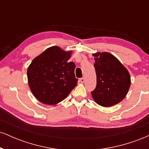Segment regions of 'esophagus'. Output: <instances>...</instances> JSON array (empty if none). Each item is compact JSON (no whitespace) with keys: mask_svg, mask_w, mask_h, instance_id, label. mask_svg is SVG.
<instances>
[{"mask_svg":"<svg viewBox=\"0 0 149 149\" xmlns=\"http://www.w3.org/2000/svg\"><path fill=\"white\" fill-rule=\"evenodd\" d=\"M79 80H80V83H84V82H85V78H80Z\"/></svg>","mask_w":149,"mask_h":149,"instance_id":"esophagus-1","label":"esophagus"}]
</instances>
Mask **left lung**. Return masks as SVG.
Masks as SVG:
<instances>
[{
	"label": "left lung",
	"instance_id": "1",
	"mask_svg": "<svg viewBox=\"0 0 149 149\" xmlns=\"http://www.w3.org/2000/svg\"><path fill=\"white\" fill-rule=\"evenodd\" d=\"M97 74L96 88L91 92L97 104L104 107L120 102L127 95L131 80L125 67L109 52L93 54Z\"/></svg>",
	"mask_w": 149,
	"mask_h": 149
}]
</instances>
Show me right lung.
I'll use <instances>...</instances> for the list:
<instances>
[{"instance_id":"right-lung-1","label":"right lung","mask_w":149,"mask_h":149,"mask_svg":"<svg viewBox=\"0 0 149 149\" xmlns=\"http://www.w3.org/2000/svg\"><path fill=\"white\" fill-rule=\"evenodd\" d=\"M71 52L50 47L31 61L27 70L31 91L39 102L54 105L64 100L77 85L76 64L68 60Z\"/></svg>"}]
</instances>
